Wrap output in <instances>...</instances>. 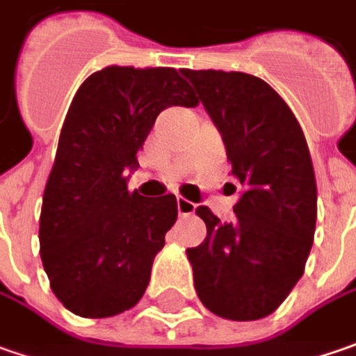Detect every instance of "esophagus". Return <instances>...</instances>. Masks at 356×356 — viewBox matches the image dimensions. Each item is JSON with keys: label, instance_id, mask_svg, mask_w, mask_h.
<instances>
[{"label": "esophagus", "instance_id": "obj_1", "mask_svg": "<svg viewBox=\"0 0 356 356\" xmlns=\"http://www.w3.org/2000/svg\"><path fill=\"white\" fill-rule=\"evenodd\" d=\"M195 209H197V205H195V203H191V201H187V199H183V197H179L177 199V211L181 217L193 215Z\"/></svg>", "mask_w": 356, "mask_h": 356}]
</instances>
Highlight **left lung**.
Segmentation results:
<instances>
[{
  "instance_id": "1",
  "label": "left lung",
  "mask_w": 356,
  "mask_h": 356,
  "mask_svg": "<svg viewBox=\"0 0 356 356\" xmlns=\"http://www.w3.org/2000/svg\"><path fill=\"white\" fill-rule=\"evenodd\" d=\"M181 73L221 133L231 173L243 187L231 223L197 207L207 237L187 249L195 289L211 313L257 321L285 301L313 247L317 181L311 153L297 117L261 77L215 70Z\"/></svg>"
}]
</instances>
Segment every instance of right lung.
<instances>
[{
  "label": "right lung",
  "mask_w": 356,
  "mask_h": 356,
  "mask_svg": "<svg viewBox=\"0 0 356 356\" xmlns=\"http://www.w3.org/2000/svg\"><path fill=\"white\" fill-rule=\"evenodd\" d=\"M197 103L173 67L109 65L77 89L39 217L43 269L71 313L113 317L143 297L153 259L177 221V199L131 193L125 171L139 165L137 151L163 109Z\"/></svg>",
  "instance_id": "add662e5"
}]
</instances>
